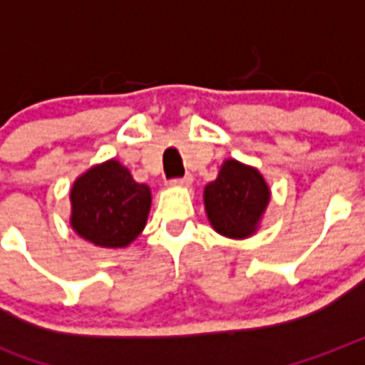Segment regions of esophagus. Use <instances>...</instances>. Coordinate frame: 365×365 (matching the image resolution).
Listing matches in <instances>:
<instances>
[{
	"label": "esophagus",
	"mask_w": 365,
	"mask_h": 365,
	"mask_svg": "<svg viewBox=\"0 0 365 365\" xmlns=\"http://www.w3.org/2000/svg\"><path fill=\"white\" fill-rule=\"evenodd\" d=\"M191 182H193V175L191 174H185L182 175V178H175V180H172V183H175V185H191Z\"/></svg>",
	"instance_id": "esophagus-1"
}]
</instances>
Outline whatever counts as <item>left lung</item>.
<instances>
[{
	"label": "left lung",
	"instance_id": "1",
	"mask_svg": "<svg viewBox=\"0 0 365 365\" xmlns=\"http://www.w3.org/2000/svg\"><path fill=\"white\" fill-rule=\"evenodd\" d=\"M269 203V185L255 168L226 160L205 187V207L212 228L228 237L253 234Z\"/></svg>",
	"mask_w": 365,
	"mask_h": 365
}]
</instances>
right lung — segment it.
<instances>
[{
	"instance_id": "right-lung-1",
	"label": "right lung",
	"mask_w": 365,
	"mask_h": 365,
	"mask_svg": "<svg viewBox=\"0 0 365 365\" xmlns=\"http://www.w3.org/2000/svg\"><path fill=\"white\" fill-rule=\"evenodd\" d=\"M150 209V190L125 166L108 160L73 183L71 226L100 247H125L141 234Z\"/></svg>"
}]
</instances>
